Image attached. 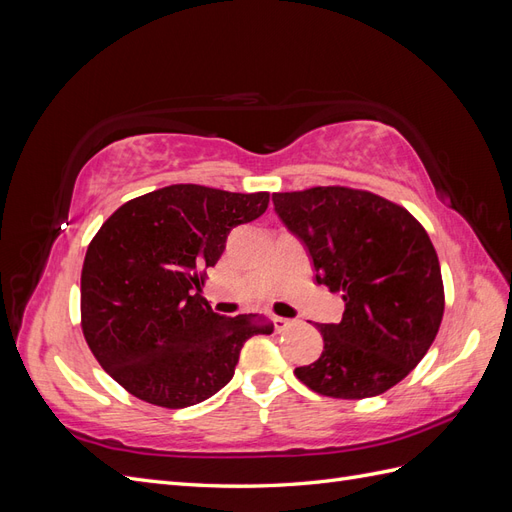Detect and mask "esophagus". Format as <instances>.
Listing matches in <instances>:
<instances>
[{"mask_svg":"<svg viewBox=\"0 0 512 512\" xmlns=\"http://www.w3.org/2000/svg\"><path fill=\"white\" fill-rule=\"evenodd\" d=\"M271 322H273V327H275V331H277V333H282V331H286V329L294 327V320H290V318H282V316H271Z\"/></svg>","mask_w":512,"mask_h":512,"instance_id":"1","label":"esophagus"}]
</instances>
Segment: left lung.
Wrapping results in <instances>:
<instances>
[{"instance_id":"8db88e82","label":"left lung","mask_w":512,"mask_h":512,"mask_svg":"<svg viewBox=\"0 0 512 512\" xmlns=\"http://www.w3.org/2000/svg\"><path fill=\"white\" fill-rule=\"evenodd\" d=\"M273 205L305 245L316 284L346 303L337 324H318V361L294 376L337 399L389 391L427 354L444 314L440 262L425 228L391 200L342 185L277 192Z\"/></svg>"}]
</instances>
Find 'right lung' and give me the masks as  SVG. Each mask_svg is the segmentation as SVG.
<instances>
[{
    "label": "right lung",
    "instance_id": "1",
    "mask_svg": "<svg viewBox=\"0 0 512 512\" xmlns=\"http://www.w3.org/2000/svg\"><path fill=\"white\" fill-rule=\"evenodd\" d=\"M269 192L179 183L121 205L91 239L81 327L115 382L162 408H188L235 376L243 344L273 331L256 314H215L203 297L230 230L267 211Z\"/></svg>",
    "mask_w": 512,
    "mask_h": 512
}]
</instances>
